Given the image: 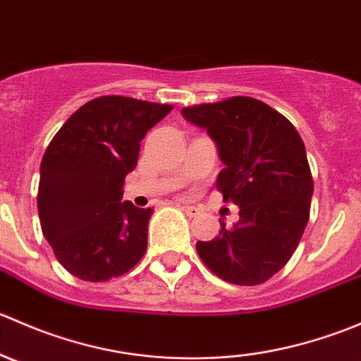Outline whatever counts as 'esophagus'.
Returning a JSON list of instances; mask_svg holds the SVG:
<instances>
[{"instance_id":"34e87169","label":"esophagus","mask_w":361,"mask_h":361,"mask_svg":"<svg viewBox=\"0 0 361 361\" xmlns=\"http://www.w3.org/2000/svg\"><path fill=\"white\" fill-rule=\"evenodd\" d=\"M181 209H183L185 213H187V216H190V218L197 216V214H199V209H197V207H194V206H187V204H183V206H181Z\"/></svg>"}]
</instances>
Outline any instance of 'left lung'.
I'll return each mask as SVG.
<instances>
[{
    "mask_svg": "<svg viewBox=\"0 0 361 361\" xmlns=\"http://www.w3.org/2000/svg\"><path fill=\"white\" fill-rule=\"evenodd\" d=\"M204 127L225 169L216 188L239 206V221L195 245L211 272L232 285L255 286L285 267L309 221L314 181L304 141L286 116L246 96L181 110Z\"/></svg>",
    "mask_w": 361,
    "mask_h": 361,
    "instance_id": "8db88e82",
    "label": "left lung"
}]
</instances>
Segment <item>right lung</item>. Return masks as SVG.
<instances>
[{
  "instance_id": "add662e5",
  "label": "right lung",
  "mask_w": 361,
  "mask_h": 361,
  "mask_svg": "<svg viewBox=\"0 0 361 361\" xmlns=\"http://www.w3.org/2000/svg\"><path fill=\"white\" fill-rule=\"evenodd\" d=\"M173 106L101 96L57 130L39 166L42 232L59 264L78 279L108 281L143 258L154 209L120 201L140 143Z\"/></svg>"
}]
</instances>
